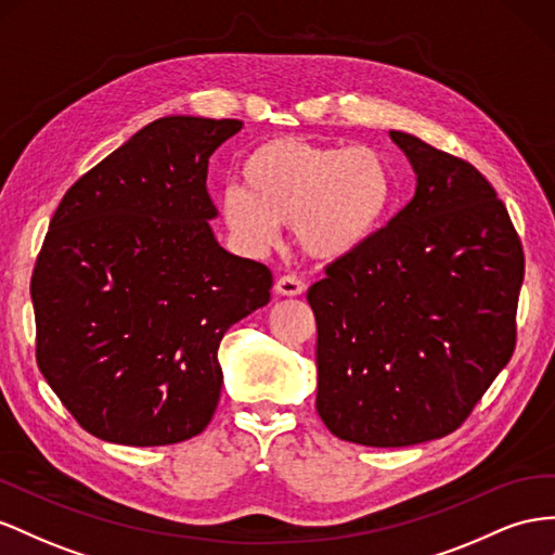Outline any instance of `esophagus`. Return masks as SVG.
Returning a JSON list of instances; mask_svg holds the SVG:
<instances>
[{
  "label": "esophagus",
  "instance_id": "34e87169",
  "mask_svg": "<svg viewBox=\"0 0 555 555\" xmlns=\"http://www.w3.org/2000/svg\"><path fill=\"white\" fill-rule=\"evenodd\" d=\"M275 292L280 296H301L306 292V282H301L298 278H292V275H284L275 282Z\"/></svg>",
  "mask_w": 555,
  "mask_h": 555
}]
</instances>
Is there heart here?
<instances>
[{
    "mask_svg": "<svg viewBox=\"0 0 555 555\" xmlns=\"http://www.w3.org/2000/svg\"><path fill=\"white\" fill-rule=\"evenodd\" d=\"M243 182L219 193V212L233 241L261 254L294 227L306 257L336 263L378 235L395 201V177L371 146L314 144L275 138L243 160Z\"/></svg>",
    "mask_w": 555,
    "mask_h": 555,
    "instance_id": "heart-1",
    "label": "heart"
}]
</instances>
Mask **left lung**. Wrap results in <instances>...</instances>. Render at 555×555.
<instances>
[{"instance_id": "8db88e82", "label": "left lung", "mask_w": 555, "mask_h": 555, "mask_svg": "<svg viewBox=\"0 0 555 555\" xmlns=\"http://www.w3.org/2000/svg\"><path fill=\"white\" fill-rule=\"evenodd\" d=\"M411 203L308 289L318 413L343 441L401 448L457 429L516 346L522 247L488 179L389 130Z\"/></svg>"}]
</instances>
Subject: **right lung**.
I'll use <instances>...</instances> for the list:
<instances>
[{
	"mask_svg": "<svg viewBox=\"0 0 555 555\" xmlns=\"http://www.w3.org/2000/svg\"><path fill=\"white\" fill-rule=\"evenodd\" d=\"M235 118L163 116L57 205L33 273L37 364L93 437L168 446L217 411L219 343L273 275L215 237L205 179Z\"/></svg>",
	"mask_w": 555,
	"mask_h": 555,
	"instance_id": "right-lung-1",
	"label": "right lung"
}]
</instances>
